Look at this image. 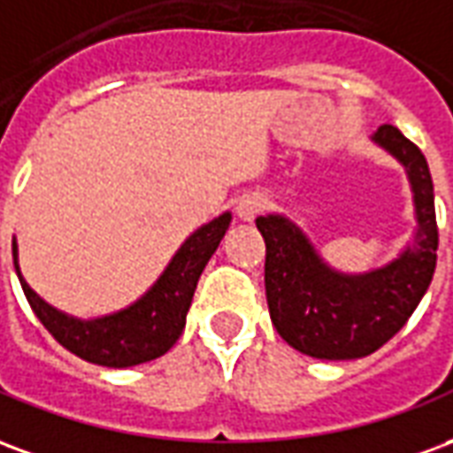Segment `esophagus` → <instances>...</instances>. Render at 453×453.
Returning <instances> with one entry per match:
<instances>
[{"label": "esophagus", "instance_id": "34e87169", "mask_svg": "<svg viewBox=\"0 0 453 453\" xmlns=\"http://www.w3.org/2000/svg\"><path fill=\"white\" fill-rule=\"evenodd\" d=\"M266 198L262 194H245V196L237 198V206H235V213L240 220H255L259 213H262V208H265Z\"/></svg>", "mask_w": 453, "mask_h": 453}]
</instances>
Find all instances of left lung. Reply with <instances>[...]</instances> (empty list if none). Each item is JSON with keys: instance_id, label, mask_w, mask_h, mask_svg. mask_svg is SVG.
I'll return each instance as SVG.
<instances>
[{"instance_id": "8db88e82", "label": "left lung", "mask_w": 453, "mask_h": 453, "mask_svg": "<svg viewBox=\"0 0 453 453\" xmlns=\"http://www.w3.org/2000/svg\"><path fill=\"white\" fill-rule=\"evenodd\" d=\"M369 140L405 169L415 208L412 235L386 265L340 272L286 213L255 220L266 242L272 323L294 349L315 359H359L383 347L408 323L437 266L439 233L427 159L393 126H379Z\"/></svg>"}]
</instances>
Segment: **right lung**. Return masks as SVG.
Here are the masks:
<instances>
[{
  "mask_svg": "<svg viewBox=\"0 0 453 453\" xmlns=\"http://www.w3.org/2000/svg\"><path fill=\"white\" fill-rule=\"evenodd\" d=\"M233 213L226 211L211 223L194 230L169 259L148 291L120 311L94 318H77L50 305L35 294L19 265V242L12 240L14 269L26 301L35 318L65 349L80 359L109 369H128L167 354L187 325V313L198 276L227 233Z\"/></svg>",
  "mask_w": 453,
  "mask_h": 453,
  "instance_id": "obj_1",
  "label": "right lung"
}]
</instances>
